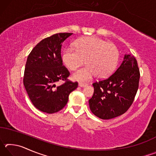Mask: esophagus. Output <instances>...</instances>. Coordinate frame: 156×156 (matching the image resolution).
<instances>
[{
    "label": "esophagus",
    "mask_w": 156,
    "mask_h": 156,
    "mask_svg": "<svg viewBox=\"0 0 156 156\" xmlns=\"http://www.w3.org/2000/svg\"><path fill=\"white\" fill-rule=\"evenodd\" d=\"M86 85H87V84L83 83H79V84H78V86L80 87H85Z\"/></svg>",
    "instance_id": "34e87169"
}]
</instances>
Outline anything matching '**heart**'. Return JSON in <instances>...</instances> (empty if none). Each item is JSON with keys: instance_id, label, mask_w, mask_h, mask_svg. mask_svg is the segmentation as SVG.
Here are the masks:
<instances>
[{"instance_id": "b5f03b06", "label": "heart", "mask_w": 156, "mask_h": 156, "mask_svg": "<svg viewBox=\"0 0 156 156\" xmlns=\"http://www.w3.org/2000/svg\"><path fill=\"white\" fill-rule=\"evenodd\" d=\"M75 47L66 48L62 56L63 63L71 70H76L86 60L87 66L72 75L74 80L88 81L96 75L99 78H107L117 66L119 51L114 44L89 36L78 40Z\"/></svg>"}]
</instances>
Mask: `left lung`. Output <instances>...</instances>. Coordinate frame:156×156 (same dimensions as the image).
Returning a JSON list of instances; mask_svg holds the SVG:
<instances>
[{"label":"left lung","instance_id":"8db88e82","mask_svg":"<svg viewBox=\"0 0 156 156\" xmlns=\"http://www.w3.org/2000/svg\"><path fill=\"white\" fill-rule=\"evenodd\" d=\"M139 80L136 59L131 54H125L120 66L112 76L93 83L94 95L89 100L91 112L103 120L122 115L133 103Z\"/></svg>","mask_w":156,"mask_h":156}]
</instances>
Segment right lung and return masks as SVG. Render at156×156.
I'll return each instance as SVG.
<instances>
[{"mask_svg":"<svg viewBox=\"0 0 156 156\" xmlns=\"http://www.w3.org/2000/svg\"><path fill=\"white\" fill-rule=\"evenodd\" d=\"M72 33L54 34L42 40L31 50L25 65V88L34 106L41 112L54 113L67 105L69 96L78 83L67 80L69 72L60 54L62 44ZM66 83L56 86L57 81Z\"/></svg>","mask_w":156,"mask_h":156,"instance_id":"obj_1","label":"right lung"}]
</instances>
